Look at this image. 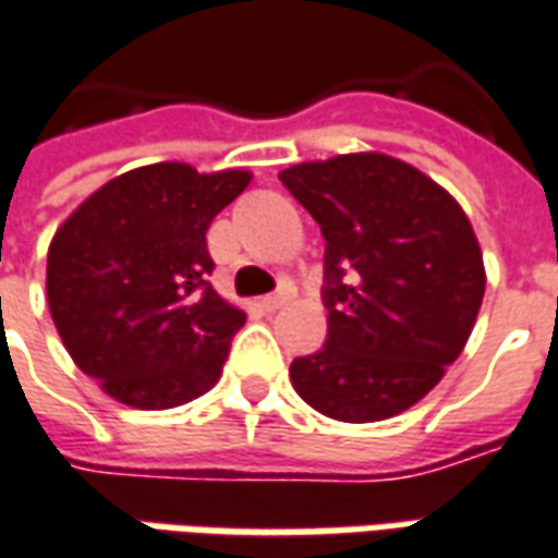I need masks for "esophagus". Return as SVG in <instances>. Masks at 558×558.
I'll return each instance as SVG.
<instances>
[{
	"mask_svg": "<svg viewBox=\"0 0 558 558\" xmlns=\"http://www.w3.org/2000/svg\"><path fill=\"white\" fill-rule=\"evenodd\" d=\"M287 301H289L287 292H271V295L260 298V306L266 310V313H275V310H280V306L287 304Z\"/></svg>",
	"mask_w": 558,
	"mask_h": 558,
	"instance_id": "esophagus-1",
	"label": "esophagus"
}]
</instances>
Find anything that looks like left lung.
I'll return each mask as SVG.
<instances>
[{"label": "left lung", "mask_w": 558, "mask_h": 558, "mask_svg": "<svg viewBox=\"0 0 558 558\" xmlns=\"http://www.w3.org/2000/svg\"><path fill=\"white\" fill-rule=\"evenodd\" d=\"M280 182L327 243V341L292 362V385L341 423L388 420L466 348L486 287L475 231L437 182L381 153L304 161Z\"/></svg>", "instance_id": "left-lung-1"}]
</instances>
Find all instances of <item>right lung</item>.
Masks as SVG:
<instances>
[{"mask_svg":"<svg viewBox=\"0 0 558 558\" xmlns=\"http://www.w3.org/2000/svg\"><path fill=\"white\" fill-rule=\"evenodd\" d=\"M252 173L135 168L95 191L48 245V310L69 356L124 405L161 411L217 385L245 313L214 292L210 219Z\"/></svg>","mask_w":558,"mask_h":558,"instance_id":"right-lung-1","label":"right lung"}]
</instances>
